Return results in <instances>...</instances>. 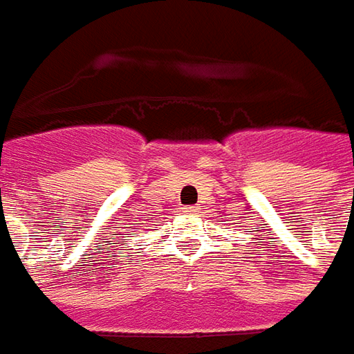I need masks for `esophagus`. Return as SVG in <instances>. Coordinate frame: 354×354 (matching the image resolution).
<instances>
[{
	"mask_svg": "<svg viewBox=\"0 0 354 354\" xmlns=\"http://www.w3.org/2000/svg\"><path fill=\"white\" fill-rule=\"evenodd\" d=\"M183 212L185 214H193V216H195V214H198V207H193V205H185Z\"/></svg>",
	"mask_w": 354,
	"mask_h": 354,
	"instance_id": "esophagus-1",
	"label": "esophagus"
}]
</instances>
